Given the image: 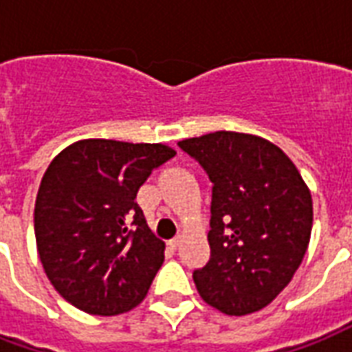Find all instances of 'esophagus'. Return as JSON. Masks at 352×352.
<instances>
[{
    "label": "esophagus",
    "instance_id": "1",
    "mask_svg": "<svg viewBox=\"0 0 352 352\" xmlns=\"http://www.w3.org/2000/svg\"><path fill=\"white\" fill-rule=\"evenodd\" d=\"M179 245H181V237H175V239H171V241H169V247H171L173 251L179 249Z\"/></svg>",
    "mask_w": 352,
    "mask_h": 352
}]
</instances>
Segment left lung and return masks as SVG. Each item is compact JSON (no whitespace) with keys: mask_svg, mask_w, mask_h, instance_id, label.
Here are the masks:
<instances>
[{"mask_svg":"<svg viewBox=\"0 0 352 352\" xmlns=\"http://www.w3.org/2000/svg\"><path fill=\"white\" fill-rule=\"evenodd\" d=\"M213 183L211 258L194 272L204 302L230 317L264 309L300 267L313 199L294 162L267 139L213 131L179 141Z\"/></svg>","mask_w":352,"mask_h":352,"instance_id":"obj_1","label":"left lung"}]
</instances>
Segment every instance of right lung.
Listing matches in <instances>:
<instances>
[{"label": "right lung", "instance_id": "1", "mask_svg": "<svg viewBox=\"0 0 352 352\" xmlns=\"http://www.w3.org/2000/svg\"><path fill=\"white\" fill-rule=\"evenodd\" d=\"M175 154L162 143L80 139L50 162L35 199V241L65 302L113 317L145 300L166 245L133 199Z\"/></svg>", "mask_w": 352, "mask_h": 352}]
</instances>
